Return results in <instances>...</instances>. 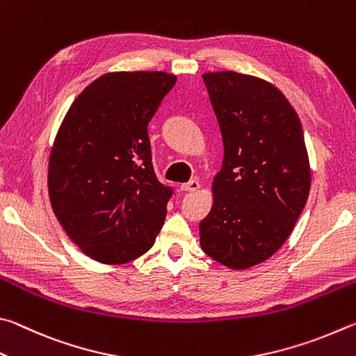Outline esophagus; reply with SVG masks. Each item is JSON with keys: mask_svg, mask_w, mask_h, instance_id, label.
<instances>
[{"mask_svg": "<svg viewBox=\"0 0 356 356\" xmlns=\"http://www.w3.org/2000/svg\"><path fill=\"white\" fill-rule=\"evenodd\" d=\"M198 188H200V183H198L197 179H192V181H189V183L181 184V191H184V192H195V191H198Z\"/></svg>", "mask_w": 356, "mask_h": 356, "instance_id": "esophagus-1", "label": "esophagus"}]
</instances>
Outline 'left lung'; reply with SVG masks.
Instances as JSON below:
<instances>
[{
	"instance_id": "1",
	"label": "left lung",
	"mask_w": 356,
	"mask_h": 356,
	"mask_svg": "<svg viewBox=\"0 0 356 356\" xmlns=\"http://www.w3.org/2000/svg\"><path fill=\"white\" fill-rule=\"evenodd\" d=\"M223 140L214 202L200 222L208 257L234 270L269 259L308 200L311 168L300 118L283 92L238 72L202 74Z\"/></svg>"
}]
</instances>
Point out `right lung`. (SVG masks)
Wrapping results in <instances>:
<instances>
[{
  "mask_svg": "<svg viewBox=\"0 0 356 356\" xmlns=\"http://www.w3.org/2000/svg\"><path fill=\"white\" fill-rule=\"evenodd\" d=\"M177 76L112 72L74 98L48 161V195L68 238L103 264L153 247L172 189L156 178L148 123Z\"/></svg>",
  "mask_w": 356,
  "mask_h": 356,
  "instance_id": "obj_1",
  "label": "right lung"
}]
</instances>
